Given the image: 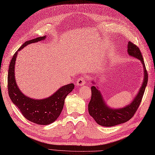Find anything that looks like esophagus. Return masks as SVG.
<instances>
[{"mask_svg": "<svg viewBox=\"0 0 155 155\" xmlns=\"http://www.w3.org/2000/svg\"><path fill=\"white\" fill-rule=\"evenodd\" d=\"M85 83H86L85 77H80L79 78H78L76 83L77 86H82L85 85Z\"/></svg>", "mask_w": 155, "mask_h": 155, "instance_id": "obj_1", "label": "esophagus"}]
</instances>
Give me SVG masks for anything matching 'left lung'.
I'll return each instance as SVG.
<instances>
[{"instance_id":"obj_1","label":"left lung","mask_w":155,"mask_h":155,"mask_svg":"<svg viewBox=\"0 0 155 155\" xmlns=\"http://www.w3.org/2000/svg\"><path fill=\"white\" fill-rule=\"evenodd\" d=\"M127 51L130 55L141 61L144 70V80L137 96L133 102L122 109H112L107 107L103 100L100 92L95 86L91 87V100L88 104V112L96 122L102 126L112 127L121 124L133 118L142 101L148 81V74L144 61L138 46L129 41Z\"/></svg>"}]
</instances>
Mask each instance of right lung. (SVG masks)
<instances>
[{"instance_id":"1","label":"right lung","mask_w":155,"mask_h":155,"mask_svg":"<svg viewBox=\"0 0 155 155\" xmlns=\"http://www.w3.org/2000/svg\"><path fill=\"white\" fill-rule=\"evenodd\" d=\"M46 38L45 36L28 41L18 48L21 50L26 45L41 41ZM18 51L14 54L9 66L8 74V94L23 116L31 122L38 125H48L58 119L61 113L64 99L74 88L73 83L68 84L60 88L52 96L44 100H34L30 98L21 92L15 79V64Z\"/></svg>"}]
</instances>
